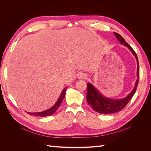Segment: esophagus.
I'll list each match as a JSON object with an SVG mask.
<instances>
[{
    "label": "esophagus",
    "mask_w": 151,
    "mask_h": 151,
    "mask_svg": "<svg viewBox=\"0 0 151 151\" xmlns=\"http://www.w3.org/2000/svg\"><path fill=\"white\" fill-rule=\"evenodd\" d=\"M77 77H78V79H86L87 78V75L86 74H84V73H79V74H78V76H77Z\"/></svg>",
    "instance_id": "1"
}]
</instances>
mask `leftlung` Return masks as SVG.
Here are the masks:
<instances>
[{
    "instance_id": "1",
    "label": "left lung",
    "mask_w": 151,
    "mask_h": 151,
    "mask_svg": "<svg viewBox=\"0 0 151 151\" xmlns=\"http://www.w3.org/2000/svg\"><path fill=\"white\" fill-rule=\"evenodd\" d=\"M113 33L116 36L117 40L119 41V42L122 45H123L124 46L129 48L135 57L137 62V81L135 82L134 89L131 91L130 94L124 98L118 99L105 97L100 93L99 91L93 85L89 83L87 84V87H88V93H87L86 95V99L87 101H88V103L93 108L94 111L101 114L115 113L121 111L122 109L124 108L135 94L137 88L139 79V61L135 52L130 45L125 42V40L123 39V38L120 35L115 33V32H113Z\"/></svg>"
}]
</instances>
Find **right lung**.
Wrapping results in <instances>:
<instances>
[{"instance_id":"obj_1","label":"right lung","mask_w":151,"mask_h":151,"mask_svg":"<svg viewBox=\"0 0 151 151\" xmlns=\"http://www.w3.org/2000/svg\"><path fill=\"white\" fill-rule=\"evenodd\" d=\"M67 88V86L65 87V88L63 89V91H62V93L59 96L57 101L55 103L53 106L52 107H51L50 108L47 109V110L43 111H41V112H36V113H30V112H27L29 115H35V116H39L41 117H43V116H50L53 114L55 112L57 109L58 108V107L60 106V105L62 103V101L63 99L64 98L65 95V91H66V89Z\"/></svg>"}]
</instances>
